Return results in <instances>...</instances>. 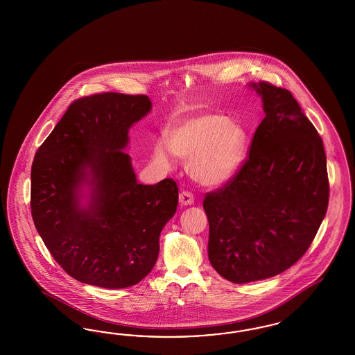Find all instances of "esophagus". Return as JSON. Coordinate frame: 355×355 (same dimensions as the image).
<instances>
[{
    "label": "esophagus",
    "instance_id": "esophagus-1",
    "mask_svg": "<svg viewBox=\"0 0 355 355\" xmlns=\"http://www.w3.org/2000/svg\"><path fill=\"white\" fill-rule=\"evenodd\" d=\"M180 203L182 205H190L193 203V195L190 191H182L180 193Z\"/></svg>",
    "mask_w": 355,
    "mask_h": 355
}]
</instances>
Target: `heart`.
Returning <instances> with one entry per match:
<instances>
[{
  "mask_svg": "<svg viewBox=\"0 0 355 355\" xmlns=\"http://www.w3.org/2000/svg\"><path fill=\"white\" fill-rule=\"evenodd\" d=\"M168 144L159 140L155 155L169 165L173 153L189 160L193 180L205 186H218L236 174L246 152V132L232 119L205 114L174 128Z\"/></svg>",
  "mask_w": 355,
  "mask_h": 355,
  "instance_id": "obj_1",
  "label": "heart"
}]
</instances>
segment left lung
Segmentation results:
<instances>
[{
    "label": "left lung",
    "mask_w": 355,
    "mask_h": 355,
    "mask_svg": "<svg viewBox=\"0 0 355 355\" xmlns=\"http://www.w3.org/2000/svg\"><path fill=\"white\" fill-rule=\"evenodd\" d=\"M266 117L236 174L205 193L208 258L236 284L269 279L306 254L328 208L322 140L289 89L259 82Z\"/></svg>",
    "instance_id": "1"
}]
</instances>
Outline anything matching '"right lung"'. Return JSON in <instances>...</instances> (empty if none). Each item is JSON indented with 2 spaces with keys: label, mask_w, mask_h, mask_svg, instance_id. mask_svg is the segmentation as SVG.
<instances>
[{
  "label": "right lung",
  "mask_w": 355,
  "mask_h": 355,
  "mask_svg": "<svg viewBox=\"0 0 355 355\" xmlns=\"http://www.w3.org/2000/svg\"><path fill=\"white\" fill-rule=\"evenodd\" d=\"M150 97L103 92L74 100L36 150L31 169L33 224L54 260L80 282L129 288L150 273L159 236L178 205L172 178L137 182L123 148L132 123L150 110ZM93 175V200L76 191Z\"/></svg>",
  "instance_id": "add662e5"
}]
</instances>
